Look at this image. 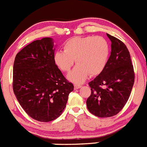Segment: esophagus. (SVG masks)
<instances>
[{
    "mask_svg": "<svg viewBox=\"0 0 147 147\" xmlns=\"http://www.w3.org/2000/svg\"><path fill=\"white\" fill-rule=\"evenodd\" d=\"M80 88H81V86H80V85H78V84H75V85H74V88H75L76 90L79 89Z\"/></svg>",
    "mask_w": 147,
    "mask_h": 147,
    "instance_id": "1",
    "label": "esophagus"
}]
</instances>
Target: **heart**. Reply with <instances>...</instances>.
Masks as SVG:
<instances>
[{
	"label": "heart",
	"mask_w": 147,
	"mask_h": 147,
	"mask_svg": "<svg viewBox=\"0 0 147 147\" xmlns=\"http://www.w3.org/2000/svg\"><path fill=\"white\" fill-rule=\"evenodd\" d=\"M64 50L55 53L54 59L58 67L69 71L74 62L75 68L68 74V79L75 83H82L88 75H98L106 67L110 48L109 42L102 36H88L73 37L66 41Z\"/></svg>",
	"instance_id": "obj_1"
}]
</instances>
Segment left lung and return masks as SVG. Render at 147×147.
I'll return each instance as SVG.
<instances>
[{"instance_id":"1","label":"left lung","mask_w":147,"mask_h":147,"mask_svg":"<svg viewBox=\"0 0 147 147\" xmlns=\"http://www.w3.org/2000/svg\"><path fill=\"white\" fill-rule=\"evenodd\" d=\"M111 42V55L100 74L89 83L91 94L88 109L100 118L113 116L122 110L130 95L135 73L130 53L121 40L107 34Z\"/></svg>"}]
</instances>
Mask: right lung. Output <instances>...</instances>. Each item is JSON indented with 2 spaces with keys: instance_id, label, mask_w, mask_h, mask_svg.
Instances as JSON below:
<instances>
[{
  "instance_id": "obj_1",
  "label": "right lung",
  "mask_w": 147,
  "mask_h": 147,
  "mask_svg": "<svg viewBox=\"0 0 147 147\" xmlns=\"http://www.w3.org/2000/svg\"><path fill=\"white\" fill-rule=\"evenodd\" d=\"M51 38L37 40L22 49L13 65V91L28 115L40 122L61 114L74 85L55 64Z\"/></svg>"
}]
</instances>
